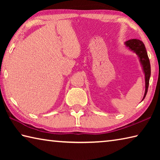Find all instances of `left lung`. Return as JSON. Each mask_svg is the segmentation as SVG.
Listing matches in <instances>:
<instances>
[{"mask_svg":"<svg viewBox=\"0 0 160 160\" xmlns=\"http://www.w3.org/2000/svg\"><path fill=\"white\" fill-rule=\"evenodd\" d=\"M125 44L127 47L129 48V49L133 51L140 58V63L142 66L143 71H144L145 78V92L144 97H143L142 100L145 99V97L148 92V89L149 86V81H150V74H151V69H150V60H149L148 53L146 51V48L144 44L139 39H133L127 41Z\"/></svg>","mask_w":160,"mask_h":160,"instance_id":"obj_1","label":"left lung"}]
</instances>
